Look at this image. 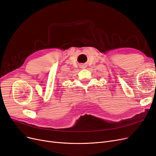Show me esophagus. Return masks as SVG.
Wrapping results in <instances>:
<instances>
[{
    "label": "esophagus",
    "mask_w": 156,
    "mask_h": 156,
    "mask_svg": "<svg viewBox=\"0 0 156 156\" xmlns=\"http://www.w3.org/2000/svg\"><path fill=\"white\" fill-rule=\"evenodd\" d=\"M81 66V68H85V66L84 65H82V66Z\"/></svg>",
    "instance_id": "1"
}]
</instances>
